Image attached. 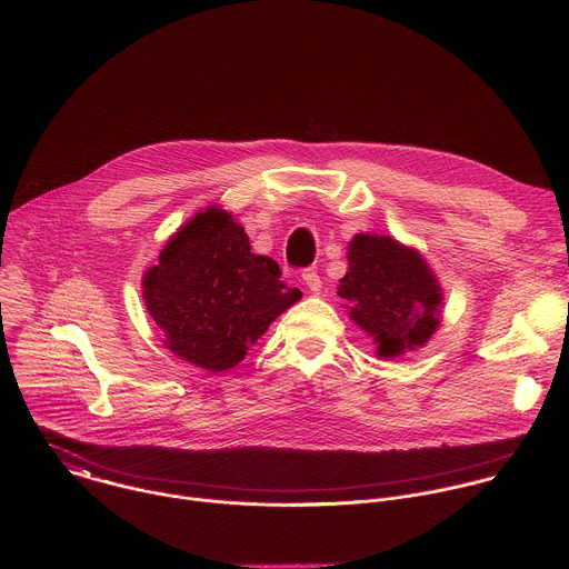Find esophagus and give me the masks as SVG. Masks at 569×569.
<instances>
[{
  "mask_svg": "<svg viewBox=\"0 0 569 569\" xmlns=\"http://www.w3.org/2000/svg\"><path fill=\"white\" fill-rule=\"evenodd\" d=\"M301 279H303V283H306V288H308V290L319 292V288H321V279H319V274H317V270H315V268H306V270L301 272Z\"/></svg>",
  "mask_w": 569,
  "mask_h": 569,
  "instance_id": "esophagus-1",
  "label": "esophagus"
}]
</instances>
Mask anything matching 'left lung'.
Wrapping results in <instances>:
<instances>
[{"label":"left lung","instance_id":"8db88e82","mask_svg":"<svg viewBox=\"0 0 569 569\" xmlns=\"http://www.w3.org/2000/svg\"><path fill=\"white\" fill-rule=\"evenodd\" d=\"M347 259L338 295L351 301L349 317L376 340L378 356L426 345L439 327L441 288L421 254L389 236L358 233Z\"/></svg>","mask_w":569,"mask_h":569}]
</instances>
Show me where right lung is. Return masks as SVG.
Returning <instances> with one entry per match:
<instances>
[{
    "label": "right lung",
    "mask_w": 569,
    "mask_h": 569,
    "mask_svg": "<svg viewBox=\"0 0 569 569\" xmlns=\"http://www.w3.org/2000/svg\"><path fill=\"white\" fill-rule=\"evenodd\" d=\"M301 292L279 263L252 254L250 238L222 209L189 220L146 272L143 299L167 347L207 371L236 367Z\"/></svg>",
    "instance_id": "1"
}]
</instances>
